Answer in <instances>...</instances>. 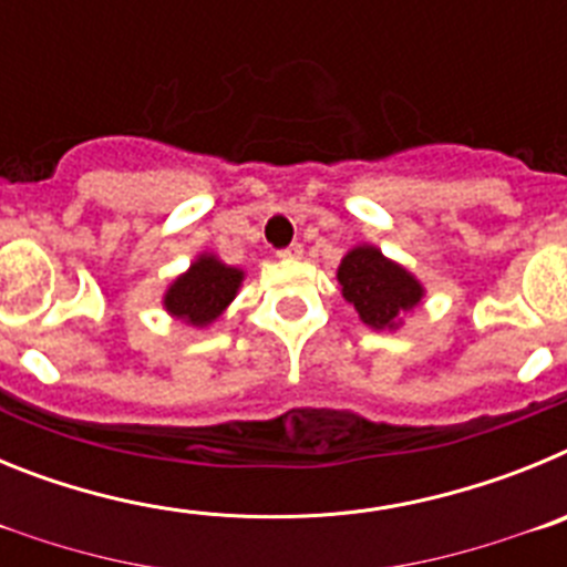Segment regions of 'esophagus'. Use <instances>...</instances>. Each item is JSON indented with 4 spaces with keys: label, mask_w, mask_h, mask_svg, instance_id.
<instances>
[{
    "label": "esophagus",
    "mask_w": 567,
    "mask_h": 567,
    "mask_svg": "<svg viewBox=\"0 0 567 567\" xmlns=\"http://www.w3.org/2000/svg\"><path fill=\"white\" fill-rule=\"evenodd\" d=\"M280 258L284 260H295V258H300V255H303V247H300V244H289L287 249H280Z\"/></svg>",
    "instance_id": "34e87169"
}]
</instances>
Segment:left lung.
I'll list each match as a JSON object with an SVG mask.
<instances>
[{"label":"left lung","instance_id":"left-lung-1","mask_svg":"<svg viewBox=\"0 0 567 567\" xmlns=\"http://www.w3.org/2000/svg\"><path fill=\"white\" fill-rule=\"evenodd\" d=\"M338 280L343 298L372 329H398L400 315L412 312L425 289L409 269L385 258L378 247H354L340 260Z\"/></svg>","mask_w":567,"mask_h":567}]
</instances>
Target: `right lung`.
Instances as JSON below:
<instances>
[{"label": "right lung", "instance_id": "add662e5", "mask_svg": "<svg viewBox=\"0 0 567 567\" xmlns=\"http://www.w3.org/2000/svg\"><path fill=\"white\" fill-rule=\"evenodd\" d=\"M244 272L215 255H198L193 267L169 284L164 309L189 327H209L238 295Z\"/></svg>", "mask_w": 567, "mask_h": 567}]
</instances>
